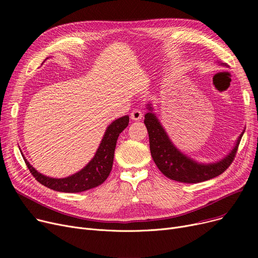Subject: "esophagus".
Returning <instances> with one entry per match:
<instances>
[{
  "label": "esophagus",
  "instance_id": "obj_1",
  "mask_svg": "<svg viewBox=\"0 0 258 258\" xmlns=\"http://www.w3.org/2000/svg\"><path fill=\"white\" fill-rule=\"evenodd\" d=\"M142 111L140 108H135V110L132 111L131 113V118L134 120H140L142 118Z\"/></svg>",
  "mask_w": 258,
  "mask_h": 258
}]
</instances>
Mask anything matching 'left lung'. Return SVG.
<instances>
[{
  "mask_svg": "<svg viewBox=\"0 0 258 258\" xmlns=\"http://www.w3.org/2000/svg\"><path fill=\"white\" fill-rule=\"evenodd\" d=\"M148 108L151 110V106H148ZM144 124L150 137L152 157L160 171L168 179L189 184L204 182L222 174L232 164L243 134L239 136L233 151L225 159L213 164L204 165L196 163L173 146L165 131L152 112L145 114Z\"/></svg>",
  "mask_w": 258,
  "mask_h": 258,
  "instance_id": "left-lung-1",
  "label": "left lung"
}]
</instances>
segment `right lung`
Listing matches in <instances>:
<instances>
[{"mask_svg":"<svg viewBox=\"0 0 258 258\" xmlns=\"http://www.w3.org/2000/svg\"><path fill=\"white\" fill-rule=\"evenodd\" d=\"M130 117L123 116L107 127L103 139L90 163L77 173L64 179H53L37 172L30 164L25 160V163L28 167L31 174L37 182L42 185L60 192H83L94 187L101 185L110 174L113 166L114 153L119 134L128 125Z\"/></svg>","mask_w":258,"mask_h":258,"instance_id":"1","label":"right lung"}]
</instances>
